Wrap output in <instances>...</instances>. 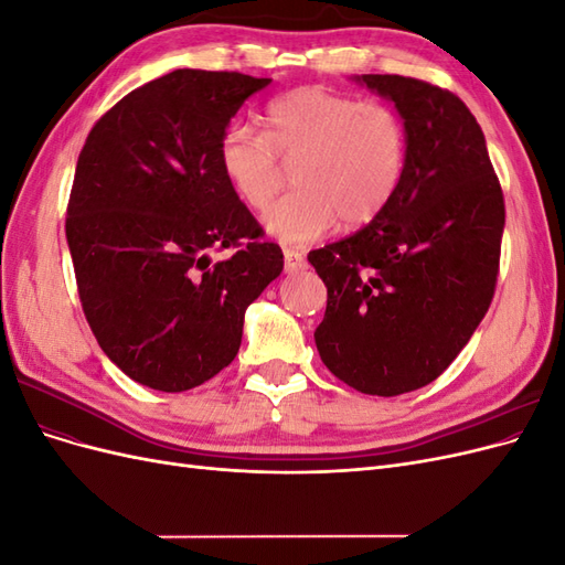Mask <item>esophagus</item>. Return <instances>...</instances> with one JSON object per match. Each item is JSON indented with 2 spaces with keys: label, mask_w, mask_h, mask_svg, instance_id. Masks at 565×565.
Segmentation results:
<instances>
[{
  "label": "esophagus",
  "mask_w": 565,
  "mask_h": 565,
  "mask_svg": "<svg viewBox=\"0 0 565 565\" xmlns=\"http://www.w3.org/2000/svg\"><path fill=\"white\" fill-rule=\"evenodd\" d=\"M282 256H285V273H297V270L306 268V259H303V254L299 249L285 247Z\"/></svg>",
  "instance_id": "esophagus-1"
}]
</instances>
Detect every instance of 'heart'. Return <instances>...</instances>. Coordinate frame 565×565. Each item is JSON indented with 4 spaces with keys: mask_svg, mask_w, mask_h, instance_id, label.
<instances>
[{
    "mask_svg": "<svg viewBox=\"0 0 565 565\" xmlns=\"http://www.w3.org/2000/svg\"><path fill=\"white\" fill-rule=\"evenodd\" d=\"M266 131L226 127L218 162L252 210L264 212L297 164V193L273 207L264 224L282 243L303 245L341 221L361 228L396 198L407 164V131L382 100H358L324 87H299L266 106Z\"/></svg>",
    "mask_w": 565,
    "mask_h": 565,
    "instance_id": "heart-1",
    "label": "heart"
}]
</instances>
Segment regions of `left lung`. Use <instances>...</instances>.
<instances>
[{
    "instance_id": "obj_1",
    "label": "left lung",
    "mask_w": 565,
    "mask_h": 565,
    "mask_svg": "<svg viewBox=\"0 0 565 565\" xmlns=\"http://www.w3.org/2000/svg\"><path fill=\"white\" fill-rule=\"evenodd\" d=\"M358 82L396 104L407 164L377 218L309 254L328 287L316 347L334 377L388 398L440 377L488 313L504 195L459 96L403 75Z\"/></svg>"
}]
</instances>
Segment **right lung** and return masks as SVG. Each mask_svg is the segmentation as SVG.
Returning a JSON list of instances; mask_svg holds the SVG:
<instances>
[{
  "instance_id": "1",
  "label": "right lung",
  "mask_w": 565,
  "mask_h": 565,
  "mask_svg": "<svg viewBox=\"0 0 565 565\" xmlns=\"http://www.w3.org/2000/svg\"><path fill=\"white\" fill-rule=\"evenodd\" d=\"M268 77L174 71L100 115L77 158L65 237L98 347L148 388H195L231 365L247 306L282 249L237 198L218 141ZM228 248L212 263V250Z\"/></svg>"
}]
</instances>
